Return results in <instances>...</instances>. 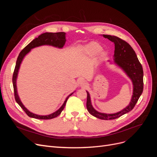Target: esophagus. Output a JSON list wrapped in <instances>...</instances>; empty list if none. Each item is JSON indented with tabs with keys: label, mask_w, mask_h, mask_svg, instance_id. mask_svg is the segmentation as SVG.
Segmentation results:
<instances>
[{
	"label": "esophagus",
	"mask_w": 157,
	"mask_h": 157,
	"mask_svg": "<svg viewBox=\"0 0 157 157\" xmlns=\"http://www.w3.org/2000/svg\"><path fill=\"white\" fill-rule=\"evenodd\" d=\"M87 85H88V84H87L86 82H85V81H82L81 82H80V86H82V87H83V88L86 87Z\"/></svg>",
	"instance_id": "34e87169"
}]
</instances>
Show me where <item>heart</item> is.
<instances>
[{
	"mask_svg": "<svg viewBox=\"0 0 157 157\" xmlns=\"http://www.w3.org/2000/svg\"><path fill=\"white\" fill-rule=\"evenodd\" d=\"M101 50V46L97 42H92L84 46V52L89 55H96Z\"/></svg>",
	"mask_w": 157,
	"mask_h": 157,
	"instance_id": "heart-1",
	"label": "heart"
}]
</instances>
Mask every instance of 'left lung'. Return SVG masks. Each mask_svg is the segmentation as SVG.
<instances>
[{
	"instance_id": "obj_1",
	"label": "left lung",
	"mask_w": 157,
	"mask_h": 157,
	"mask_svg": "<svg viewBox=\"0 0 157 157\" xmlns=\"http://www.w3.org/2000/svg\"><path fill=\"white\" fill-rule=\"evenodd\" d=\"M115 44L114 61L127 74L133 83V95L130 104L122 111L114 114L101 113L95 110L92 105L89 93L87 92L86 107L88 112L94 117L101 120H113L132 111L143 92L144 71L135 51L125 40L116 36L103 35Z\"/></svg>"
}]
</instances>
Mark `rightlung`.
Segmentation results:
<instances>
[{
	"instance_id": "1",
	"label": "right lung",
	"mask_w": 157,
	"mask_h": 157,
	"mask_svg": "<svg viewBox=\"0 0 157 157\" xmlns=\"http://www.w3.org/2000/svg\"><path fill=\"white\" fill-rule=\"evenodd\" d=\"M65 42H66L65 33H64V32L45 33H43V34L39 35L37 38H36V39L32 40L29 44L26 46L25 48L21 51L20 54H19V56L17 57L16 67H15V69H14V71L13 73V77H12L14 97H15L16 101L19 104V105H20L23 109V110L25 112V113L29 117L35 118H37V119H41V120L52 119V118L57 117L60 115L61 111L63 110V109L65 106L66 102H67L68 98L73 93L71 94L69 96H67V98H66L65 101H64L62 106H61L58 111H56V112L50 114V115H46V116H42V115H35V114L30 112L29 110H27L24 105H23V103L20 101V98H19V96H18L17 92L16 79H17L19 69H20L21 61H22L23 58L25 57V56L27 53H29L32 48H35V47H38V46H42V45H50L52 46L57 47V48H63V46L65 45Z\"/></svg>"
}]
</instances>
